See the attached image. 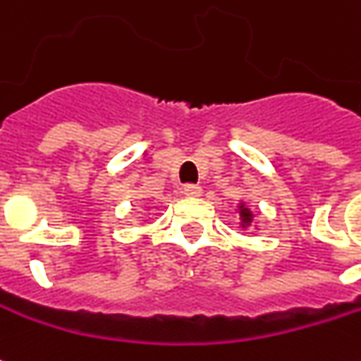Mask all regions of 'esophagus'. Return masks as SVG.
<instances>
[{
	"mask_svg": "<svg viewBox=\"0 0 361 361\" xmlns=\"http://www.w3.org/2000/svg\"><path fill=\"white\" fill-rule=\"evenodd\" d=\"M183 195L189 199H197L203 195V189L199 188V185H185L183 188Z\"/></svg>",
	"mask_w": 361,
	"mask_h": 361,
	"instance_id": "obj_1",
	"label": "esophagus"
}]
</instances>
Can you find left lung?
Instances as JSON below:
<instances>
[{
	"instance_id": "obj_1",
	"label": "left lung",
	"mask_w": 361,
	"mask_h": 361,
	"mask_svg": "<svg viewBox=\"0 0 361 361\" xmlns=\"http://www.w3.org/2000/svg\"><path fill=\"white\" fill-rule=\"evenodd\" d=\"M234 213L238 216V224H240L242 228H252V233H254V231H259L256 215H254V211H252L250 207L246 205V201H238Z\"/></svg>"
}]
</instances>
